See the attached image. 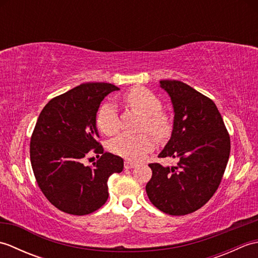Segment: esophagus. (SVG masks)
<instances>
[{
  "mask_svg": "<svg viewBox=\"0 0 258 258\" xmlns=\"http://www.w3.org/2000/svg\"><path fill=\"white\" fill-rule=\"evenodd\" d=\"M135 166H136V164L133 163V162H131V161H125L124 162V167L125 168L130 169V168H134Z\"/></svg>",
  "mask_w": 258,
  "mask_h": 258,
  "instance_id": "34e87169",
  "label": "esophagus"
}]
</instances>
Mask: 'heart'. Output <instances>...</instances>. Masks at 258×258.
Segmentation results:
<instances>
[{
    "label": "heart",
    "mask_w": 258,
    "mask_h": 258,
    "mask_svg": "<svg viewBox=\"0 0 258 258\" xmlns=\"http://www.w3.org/2000/svg\"><path fill=\"white\" fill-rule=\"evenodd\" d=\"M127 105L143 116L141 131H149L156 139H166L172 132L171 116L162 108V101L156 94L143 86L131 89L124 95ZM96 125L105 135H114L119 128L116 107L112 103L101 106L96 114ZM111 151L131 161H141L153 149L149 134H122L111 142Z\"/></svg>",
    "instance_id": "1"
}]
</instances>
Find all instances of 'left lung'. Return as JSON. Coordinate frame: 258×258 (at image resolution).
<instances>
[{"mask_svg":"<svg viewBox=\"0 0 258 258\" xmlns=\"http://www.w3.org/2000/svg\"><path fill=\"white\" fill-rule=\"evenodd\" d=\"M174 108L172 136L158 157L177 158L172 167L150 164L146 193L152 204L169 215H186L204 206L221 184L231 140L211 98L176 80L160 81Z\"/></svg>","mask_w":258,"mask_h":258,"instance_id":"obj_1","label":"left lung"}]
</instances>
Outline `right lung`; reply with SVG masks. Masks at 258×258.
Returning a JSON list of instances; mask_svg holds the SVG:
<instances>
[{
    "label": "right lung",
    "instance_id": "1",
    "mask_svg": "<svg viewBox=\"0 0 258 258\" xmlns=\"http://www.w3.org/2000/svg\"><path fill=\"white\" fill-rule=\"evenodd\" d=\"M117 86L84 83L52 98L42 109L33 131L30 157L38 187L59 211L87 215L108 199L107 180L123 171V158L104 153L98 143L96 113L104 97ZM99 156L85 167L90 150Z\"/></svg>",
    "mask_w": 258,
    "mask_h": 258
}]
</instances>
